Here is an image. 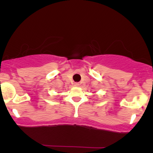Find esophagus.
<instances>
[{"label": "esophagus", "instance_id": "34e87169", "mask_svg": "<svg viewBox=\"0 0 153 153\" xmlns=\"http://www.w3.org/2000/svg\"><path fill=\"white\" fill-rule=\"evenodd\" d=\"M74 85H75V86H78V85H79V84L78 83H74Z\"/></svg>", "mask_w": 153, "mask_h": 153}]
</instances>
